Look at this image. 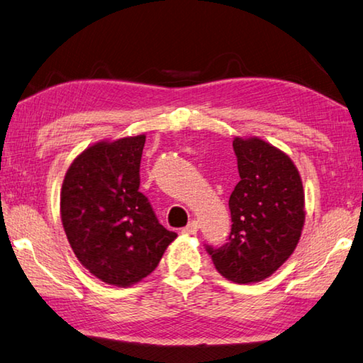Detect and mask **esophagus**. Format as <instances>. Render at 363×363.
Listing matches in <instances>:
<instances>
[{"mask_svg":"<svg viewBox=\"0 0 363 363\" xmlns=\"http://www.w3.org/2000/svg\"><path fill=\"white\" fill-rule=\"evenodd\" d=\"M196 232H199V222L196 220H190L187 225L182 228L184 235H195Z\"/></svg>","mask_w":363,"mask_h":363,"instance_id":"34e87169","label":"esophagus"}]
</instances>
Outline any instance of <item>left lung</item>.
Listing matches in <instances>:
<instances>
[{
  "mask_svg": "<svg viewBox=\"0 0 363 363\" xmlns=\"http://www.w3.org/2000/svg\"><path fill=\"white\" fill-rule=\"evenodd\" d=\"M241 181L230 195L232 232L220 247L206 246L214 267L236 284L272 276L298 245L305 192L289 157L259 138H235Z\"/></svg>",
  "mask_w": 363,
  "mask_h": 363,
  "instance_id": "obj_1",
  "label": "left lung"
}]
</instances>
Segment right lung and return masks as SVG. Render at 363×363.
<instances>
[{
	"instance_id": "obj_1",
	"label": "right lung",
	"mask_w": 363,
	"mask_h": 363,
	"mask_svg": "<svg viewBox=\"0 0 363 363\" xmlns=\"http://www.w3.org/2000/svg\"><path fill=\"white\" fill-rule=\"evenodd\" d=\"M144 143L138 135L87 147L71 163L60 194L63 228L77 260L118 287L152 273L177 236L140 192Z\"/></svg>"
}]
</instances>
